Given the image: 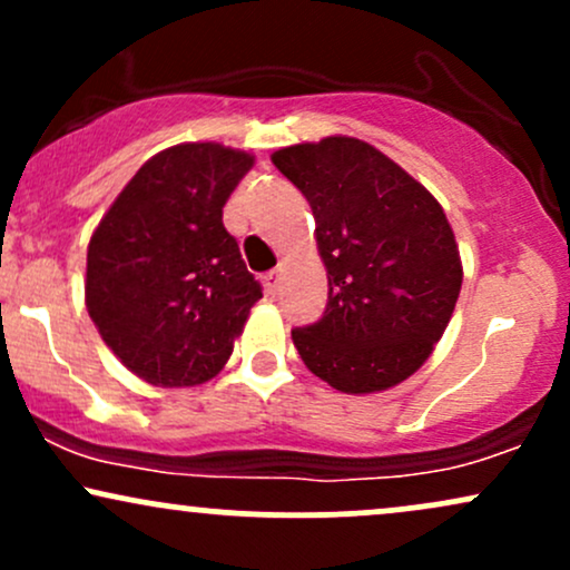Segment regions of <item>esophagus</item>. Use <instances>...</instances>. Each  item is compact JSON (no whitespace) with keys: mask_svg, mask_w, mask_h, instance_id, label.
<instances>
[{"mask_svg":"<svg viewBox=\"0 0 570 570\" xmlns=\"http://www.w3.org/2000/svg\"><path fill=\"white\" fill-rule=\"evenodd\" d=\"M265 289L271 292V294H276L278 292V286H281V271H271V273H265Z\"/></svg>","mask_w":570,"mask_h":570,"instance_id":"1","label":"esophagus"}]
</instances>
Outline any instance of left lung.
Returning <instances> with one entry per match:
<instances>
[{
  "mask_svg": "<svg viewBox=\"0 0 570 570\" xmlns=\"http://www.w3.org/2000/svg\"><path fill=\"white\" fill-rule=\"evenodd\" d=\"M273 163L311 203L330 278L324 316L292 330L299 358L345 394L407 381L440 343L463 281L442 206L351 136L294 144Z\"/></svg>",
  "mask_w": 570,
  "mask_h": 570,
  "instance_id": "8db88e82",
  "label": "left lung"
}]
</instances>
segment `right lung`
<instances>
[{
	"label": "right lung",
	"mask_w": 570,
	"mask_h": 570,
	"mask_svg": "<svg viewBox=\"0 0 570 570\" xmlns=\"http://www.w3.org/2000/svg\"><path fill=\"white\" fill-rule=\"evenodd\" d=\"M254 158L222 144H176L117 195L88 244L85 305L98 335L141 381H212L263 297L222 208Z\"/></svg>",
	"instance_id": "obj_1"
}]
</instances>
